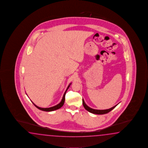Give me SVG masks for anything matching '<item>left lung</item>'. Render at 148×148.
<instances>
[{
	"label": "left lung",
	"mask_w": 148,
	"mask_h": 148,
	"mask_svg": "<svg viewBox=\"0 0 148 148\" xmlns=\"http://www.w3.org/2000/svg\"><path fill=\"white\" fill-rule=\"evenodd\" d=\"M82 103H83V105L84 106V108L86 109V110H88L90 112H91L92 114H98V115H103V114H105L107 113H108L109 112H110L113 109L115 108V107L118 105H116L115 106L112 107L111 108L108 109H105V110H97V109H94L91 108L90 107H89V106L86 105V103L84 102V100H82Z\"/></svg>",
	"instance_id": "obj_1"
}]
</instances>
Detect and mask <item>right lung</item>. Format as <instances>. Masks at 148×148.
<instances>
[{
	"mask_svg": "<svg viewBox=\"0 0 148 148\" xmlns=\"http://www.w3.org/2000/svg\"><path fill=\"white\" fill-rule=\"evenodd\" d=\"M71 84V83H70V84H69V86H68L67 88L66 89V91L65 92L64 94V95H63V97H62V101H60V102L59 103V104H58V105H57L55 106H53V107H50V108H40L39 107L37 106L36 105H35V104H34L32 101V102L33 103V105L35 106L37 108L41 110L45 111V112H51V111H53V110H57V109H58L62 107V106H63V105L64 104V102H65V94H66V91H67V90H68V89L69 88V86H70Z\"/></svg>",
	"mask_w": 148,
	"mask_h": 148,
	"instance_id": "obj_1",
	"label": "right lung"
}]
</instances>
